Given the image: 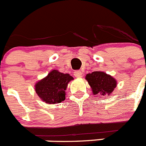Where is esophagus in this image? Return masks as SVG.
<instances>
[{
	"mask_svg": "<svg viewBox=\"0 0 146 146\" xmlns=\"http://www.w3.org/2000/svg\"><path fill=\"white\" fill-rule=\"evenodd\" d=\"M74 75L75 77L80 78V77H82V72L81 71H76V72H74Z\"/></svg>",
	"mask_w": 146,
	"mask_h": 146,
	"instance_id": "esophagus-1",
	"label": "esophagus"
}]
</instances>
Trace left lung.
<instances>
[{
    "label": "left lung",
    "mask_w": 146,
    "mask_h": 146,
    "mask_svg": "<svg viewBox=\"0 0 146 146\" xmlns=\"http://www.w3.org/2000/svg\"><path fill=\"white\" fill-rule=\"evenodd\" d=\"M86 79L91 86L94 95H110L117 85L115 78L103 72H94L87 74Z\"/></svg>",
    "instance_id": "1"
}]
</instances>
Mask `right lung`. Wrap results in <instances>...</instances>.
Here are the masks:
<instances>
[{"mask_svg":"<svg viewBox=\"0 0 146 146\" xmlns=\"http://www.w3.org/2000/svg\"><path fill=\"white\" fill-rule=\"evenodd\" d=\"M73 79L69 74L54 69L36 83L35 91L40 99L47 104L60 103L65 100L66 89L68 83Z\"/></svg>","mask_w":146,"mask_h":146,"instance_id":"add662e5","label":"right lung"}]
</instances>
